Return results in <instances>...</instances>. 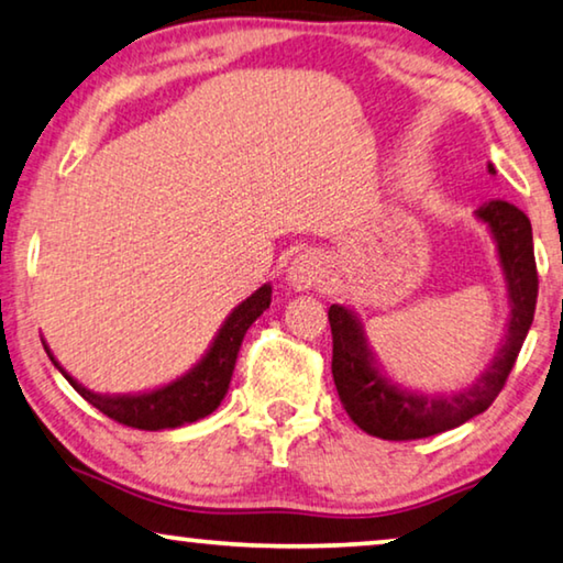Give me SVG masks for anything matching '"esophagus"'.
I'll list each match as a JSON object with an SVG mask.
<instances>
[{"instance_id":"esophagus-1","label":"esophagus","mask_w":563,"mask_h":563,"mask_svg":"<svg viewBox=\"0 0 563 563\" xmlns=\"http://www.w3.org/2000/svg\"><path fill=\"white\" fill-rule=\"evenodd\" d=\"M325 267L323 257L313 253V250H306L290 260L288 273H285V280L292 285V290H308L323 280Z\"/></svg>"}]
</instances>
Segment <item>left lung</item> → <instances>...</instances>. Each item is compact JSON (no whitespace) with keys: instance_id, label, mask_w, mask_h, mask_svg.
I'll return each mask as SVG.
<instances>
[{"instance_id":"obj_1","label":"left lung","mask_w":563,"mask_h":563,"mask_svg":"<svg viewBox=\"0 0 563 563\" xmlns=\"http://www.w3.org/2000/svg\"><path fill=\"white\" fill-rule=\"evenodd\" d=\"M488 172L496 174V166L488 164ZM475 220L488 228L498 247L508 296V323L493 362L470 387L450 394H424L391 382L376 362L358 316L346 306H331L333 382L343 409L366 434L382 440L432 438L483 415L506 384L533 323L539 296L531 222L521 209L503 199H493L475 209Z\"/></svg>"}]
</instances>
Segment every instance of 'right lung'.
<instances>
[{"instance_id":"1","label":"right lung","mask_w":563,"mask_h":563,"mask_svg":"<svg viewBox=\"0 0 563 563\" xmlns=\"http://www.w3.org/2000/svg\"><path fill=\"white\" fill-rule=\"evenodd\" d=\"M271 283H265L263 288H257L253 292V296L242 300L238 308H232V313L224 318L220 331H217L212 343H209L207 354L201 356L187 374L176 376L174 382L164 384V387L139 394L90 391L65 372L45 341H42V346H45L49 362L55 364L57 372L70 382V387L78 391L88 405L100 409L106 417H111L121 424L136 427V430H174V427L205 419L220 407V401L230 389V379L234 372V362H238L242 339H245L250 325L263 316V310L271 308Z\"/></svg>"}]
</instances>
